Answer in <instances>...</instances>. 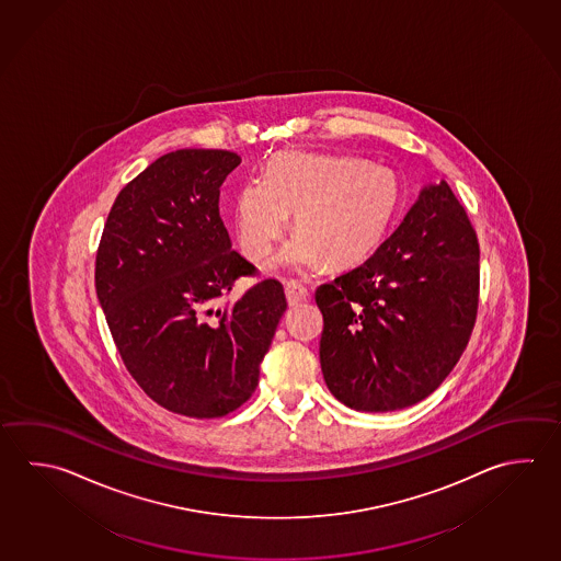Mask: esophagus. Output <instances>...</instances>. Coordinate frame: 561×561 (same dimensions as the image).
<instances>
[{"instance_id":"obj_1","label":"esophagus","mask_w":561,"mask_h":561,"mask_svg":"<svg viewBox=\"0 0 561 561\" xmlns=\"http://www.w3.org/2000/svg\"><path fill=\"white\" fill-rule=\"evenodd\" d=\"M285 295L286 302L290 306H298L306 302L308 298H310V293H308V288L305 285H300V283H295V280H290V283H286L285 285Z\"/></svg>"}]
</instances>
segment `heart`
Returning a JSON list of instances; mask_svg holds the SVG:
<instances>
[{"mask_svg": "<svg viewBox=\"0 0 561 561\" xmlns=\"http://www.w3.org/2000/svg\"><path fill=\"white\" fill-rule=\"evenodd\" d=\"M403 187L398 173L344 153L286 150L265 175H249L234 192V231L251 259H263L285 233L295 211L298 227L268 268L300 273L327 261L359 265L376 253L398 219Z\"/></svg>", "mask_w": 561, "mask_h": 561, "instance_id": "heart-1", "label": "heart"}]
</instances>
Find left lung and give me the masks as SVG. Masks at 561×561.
Returning a JSON list of instances; mask_svg holds the SVG:
<instances>
[{
	"instance_id": "1",
	"label": "left lung",
	"mask_w": 561,
	"mask_h": 561,
	"mask_svg": "<svg viewBox=\"0 0 561 561\" xmlns=\"http://www.w3.org/2000/svg\"><path fill=\"white\" fill-rule=\"evenodd\" d=\"M479 259L477 233L447 182L423 185L364 265L317 290L330 393L366 413L431 396L469 344Z\"/></svg>"
}]
</instances>
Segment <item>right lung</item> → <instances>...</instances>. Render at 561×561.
I'll return each mask as SVG.
<instances>
[{"mask_svg": "<svg viewBox=\"0 0 561 561\" xmlns=\"http://www.w3.org/2000/svg\"><path fill=\"white\" fill-rule=\"evenodd\" d=\"M239 163L202 148L158 158L124 185L96 253V296L124 366L185 417H224L253 396L286 310L273 278L224 305L255 268L231 249L219 215V187Z\"/></svg>", "mask_w": 561, "mask_h": 561, "instance_id": "1", "label": "right lung"}]
</instances>
